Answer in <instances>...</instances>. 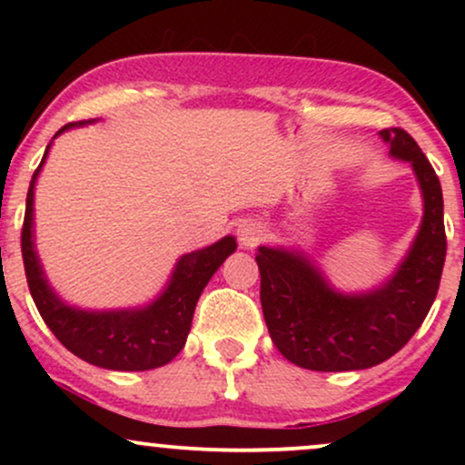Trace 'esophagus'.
<instances>
[{"instance_id": "esophagus-1", "label": "esophagus", "mask_w": 465, "mask_h": 465, "mask_svg": "<svg viewBox=\"0 0 465 465\" xmlns=\"http://www.w3.org/2000/svg\"><path fill=\"white\" fill-rule=\"evenodd\" d=\"M266 236V227L255 218H249V221H242L238 225V240L244 249L255 247Z\"/></svg>"}]
</instances>
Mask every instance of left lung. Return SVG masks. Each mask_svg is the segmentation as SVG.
<instances>
[{
  "instance_id": "1",
  "label": "left lung",
  "mask_w": 465,
  "mask_h": 465,
  "mask_svg": "<svg viewBox=\"0 0 465 465\" xmlns=\"http://www.w3.org/2000/svg\"><path fill=\"white\" fill-rule=\"evenodd\" d=\"M424 194L418 238L398 273L367 295H341L300 253L260 247V302L275 348L314 371L367 370L409 343L433 306L446 260L444 199L433 165L404 129L381 131Z\"/></svg>"
}]
</instances>
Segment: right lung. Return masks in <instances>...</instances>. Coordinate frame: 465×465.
I'll return each mask as SVG.
<instances>
[{
  "mask_svg": "<svg viewBox=\"0 0 465 465\" xmlns=\"http://www.w3.org/2000/svg\"><path fill=\"white\" fill-rule=\"evenodd\" d=\"M65 129H69V124L58 133ZM45 154L30 181L24 227H21V255H24L25 280L36 311L52 334L72 354L92 365L117 371H143L165 365L185 345L192 314L203 288L216 273L218 266L225 262L227 255L236 251V238L225 236L212 247L183 255L163 295L142 311L84 312L69 308L47 286L32 244L35 179L45 162Z\"/></svg>",
  "mask_w": 465,
  "mask_h": 465,
  "instance_id": "obj_1",
  "label": "right lung"
}]
</instances>
